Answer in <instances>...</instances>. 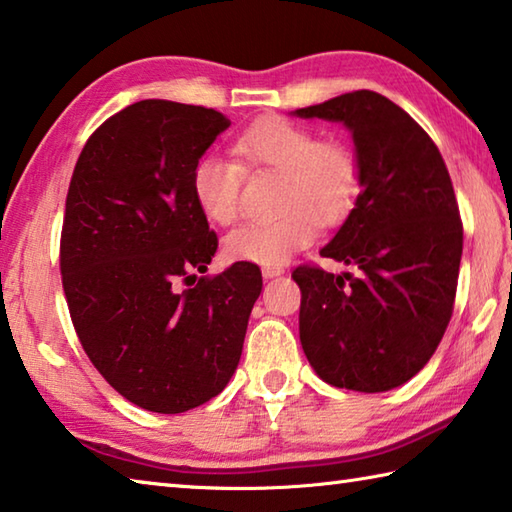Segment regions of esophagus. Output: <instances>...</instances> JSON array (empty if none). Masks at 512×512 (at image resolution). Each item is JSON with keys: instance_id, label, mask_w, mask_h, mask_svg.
I'll return each mask as SVG.
<instances>
[{"instance_id": "34e87169", "label": "esophagus", "mask_w": 512, "mask_h": 512, "mask_svg": "<svg viewBox=\"0 0 512 512\" xmlns=\"http://www.w3.org/2000/svg\"><path fill=\"white\" fill-rule=\"evenodd\" d=\"M282 273H284L282 266H264V268H262V275L266 277V280H273V277L282 275Z\"/></svg>"}]
</instances>
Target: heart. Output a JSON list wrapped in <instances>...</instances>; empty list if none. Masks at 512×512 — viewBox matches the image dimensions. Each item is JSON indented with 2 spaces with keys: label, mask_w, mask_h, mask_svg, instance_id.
<instances>
[{
  "label": "heart",
  "mask_w": 512,
  "mask_h": 512,
  "mask_svg": "<svg viewBox=\"0 0 512 512\" xmlns=\"http://www.w3.org/2000/svg\"><path fill=\"white\" fill-rule=\"evenodd\" d=\"M235 154L253 170L282 172L284 210L273 219L246 221L226 237L235 262L282 266L315 239L320 224L347 215L360 188V163L349 145L322 141L313 129L286 118H262L235 141ZM192 197L219 226L239 215L244 166L217 152L203 154L192 167Z\"/></svg>",
  "instance_id": "heart-1"
}]
</instances>
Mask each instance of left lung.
Returning a JSON list of instances; mask_svg holds the SVG:
<instances>
[{"label":"left lung","instance_id":"8db88e82","mask_svg":"<svg viewBox=\"0 0 512 512\" xmlns=\"http://www.w3.org/2000/svg\"><path fill=\"white\" fill-rule=\"evenodd\" d=\"M345 125L360 163V194L322 257L356 268L297 266L300 342L324 383L387 392L439 347L457 295L463 228L448 167L423 127L376 91L295 109Z\"/></svg>","mask_w":512,"mask_h":512}]
</instances>
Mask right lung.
Returning a JSON list of instances; mask_svg holds the SVG:
<instances>
[{"label": "right lung", "mask_w": 512, "mask_h": 512, "mask_svg": "<svg viewBox=\"0 0 512 512\" xmlns=\"http://www.w3.org/2000/svg\"><path fill=\"white\" fill-rule=\"evenodd\" d=\"M228 127L215 109L134 102L89 136L71 176L60 271L73 327L102 378L147 412H188L228 385L262 293L250 262L197 275L217 235L192 167Z\"/></svg>", "instance_id": "right-lung-1"}]
</instances>
